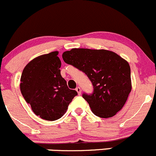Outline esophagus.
Wrapping results in <instances>:
<instances>
[{"instance_id": "1", "label": "esophagus", "mask_w": 156, "mask_h": 156, "mask_svg": "<svg viewBox=\"0 0 156 156\" xmlns=\"http://www.w3.org/2000/svg\"><path fill=\"white\" fill-rule=\"evenodd\" d=\"M75 90H76V92H78V95H81V88H80L79 87H76V89H75Z\"/></svg>"}]
</instances>
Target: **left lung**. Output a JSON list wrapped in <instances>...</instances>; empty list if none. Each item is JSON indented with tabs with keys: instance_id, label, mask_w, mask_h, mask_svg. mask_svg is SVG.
<instances>
[{
	"instance_id": "8db88e82",
	"label": "left lung",
	"mask_w": 156,
	"mask_h": 156,
	"mask_svg": "<svg viewBox=\"0 0 156 156\" xmlns=\"http://www.w3.org/2000/svg\"><path fill=\"white\" fill-rule=\"evenodd\" d=\"M62 58L91 81L93 93L83 98L95 115L108 119L122 109L132 90L130 66L125 59L107 49L83 48L66 51Z\"/></svg>"
}]
</instances>
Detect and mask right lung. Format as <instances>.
<instances>
[{"mask_svg": "<svg viewBox=\"0 0 156 156\" xmlns=\"http://www.w3.org/2000/svg\"><path fill=\"white\" fill-rule=\"evenodd\" d=\"M58 52L42 55L29 62L20 77V88L25 101L36 115L47 121L62 117L75 90L68 88L61 75Z\"/></svg>", "mask_w": 156, "mask_h": 156, "instance_id": "1", "label": "right lung"}]
</instances>
